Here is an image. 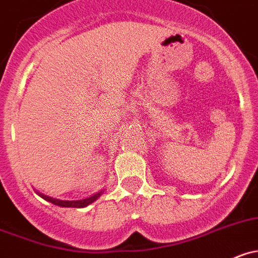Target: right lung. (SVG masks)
I'll return each instance as SVG.
<instances>
[{"label": "right lung", "instance_id": "obj_1", "mask_svg": "<svg viewBox=\"0 0 258 258\" xmlns=\"http://www.w3.org/2000/svg\"><path fill=\"white\" fill-rule=\"evenodd\" d=\"M36 192H38V195L40 196V198H43L44 200L49 201V203H51V204H54V205H58V207H62V208H86L87 205L92 204L94 201H96L97 199H99L100 196L104 194V190L99 191V192L94 194V195H91L90 198L80 199V200H60V199H55V198H51V196L44 195V194L39 192V191H36Z\"/></svg>", "mask_w": 258, "mask_h": 258}]
</instances>
